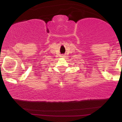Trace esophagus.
Segmentation results:
<instances>
[{
	"instance_id": "esophagus-1",
	"label": "esophagus",
	"mask_w": 122,
	"mask_h": 122,
	"mask_svg": "<svg viewBox=\"0 0 122 122\" xmlns=\"http://www.w3.org/2000/svg\"><path fill=\"white\" fill-rule=\"evenodd\" d=\"M62 56V57H64V56H64V55H62V56Z\"/></svg>"
}]
</instances>
